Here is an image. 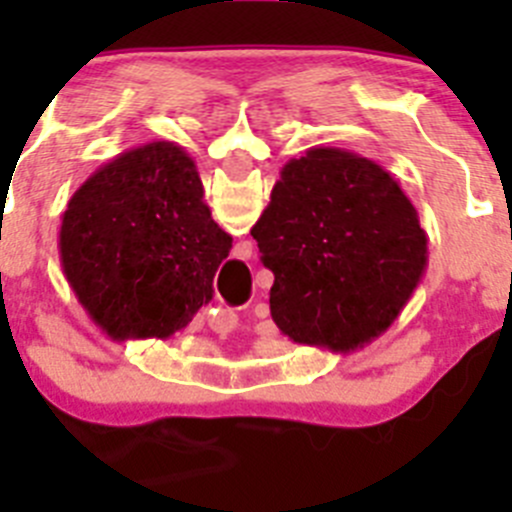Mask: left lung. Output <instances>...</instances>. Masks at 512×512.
Instances as JSON below:
<instances>
[{
	"instance_id": "8db88e82",
	"label": "left lung",
	"mask_w": 512,
	"mask_h": 512,
	"mask_svg": "<svg viewBox=\"0 0 512 512\" xmlns=\"http://www.w3.org/2000/svg\"><path fill=\"white\" fill-rule=\"evenodd\" d=\"M251 235L274 274L277 328L289 341L341 354L395 323L428 266L408 194L390 171L343 148L287 161Z\"/></svg>"
}]
</instances>
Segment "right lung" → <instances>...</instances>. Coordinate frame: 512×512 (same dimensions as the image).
Returning <instances> with one entry per match:
<instances>
[{
	"mask_svg": "<svg viewBox=\"0 0 512 512\" xmlns=\"http://www.w3.org/2000/svg\"><path fill=\"white\" fill-rule=\"evenodd\" d=\"M197 166L166 140L94 171L63 212V274L115 341L169 338L212 300L233 238L212 220Z\"/></svg>",
	"mask_w": 512,
	"mask_h": 512,
	"instance_id": "add662e5",
	"label": "right lung"
}]
</instances>
